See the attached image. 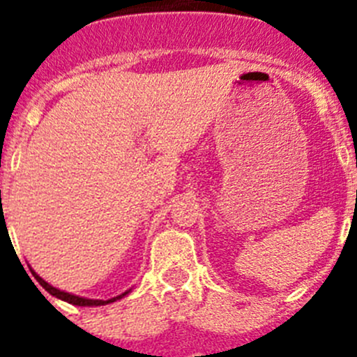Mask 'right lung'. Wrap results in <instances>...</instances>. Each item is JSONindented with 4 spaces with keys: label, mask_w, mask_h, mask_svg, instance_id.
I'll return each mask as SVG.
<instances>
[{
    "label": "right lung",
    "mask_w": 357,
    "mask_h": 357,
    "mask_svg": "<svg viewBox=\"0 0 357 357\" xmlns=\"http://www.w3.org/2000/svg\"><path fill=\"white\" fill-rule=\"evenodd\" d=\"M31 275L36 277L37 282H39V284L43 286V288L50 293V295L56 296V298H61V301L69 302V304H73V305H105V304H110V302L119 301V298H123V296L128 295V291H130V289H128V291L121 293V295L114 296V298H109V301H93V298H84V296L71 295V293H66V291H61V289L53 288V286H52V284H48V282H46V280L40 279V277L37 275V273L33 272V270H31Z\"/></svg>",
    "instance_id": "obj_1"
}]
</instances>
